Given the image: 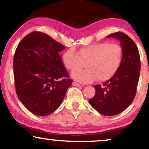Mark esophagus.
Wrapping results in <instances>:
<instances>
[{
    "label": "esophagus",
    "instance_id": "1",
    "mask_svg": "<svg viewBox=\"0 0 149 149\" xmlns=\"http://www.w3.org/2000/svg\"><path fill=\"white\" fill-rule=\"evenodd\" d=\"M72 84H73V86H82V84H79V83H78V82H73V83H72Z\"/></svg>",
    "mask_w": 149,
    "mask_h": 149
}]
</instances>
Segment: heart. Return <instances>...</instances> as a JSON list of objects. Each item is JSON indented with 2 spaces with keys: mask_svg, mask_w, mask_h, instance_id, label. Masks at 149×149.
I'll list each match as a JSON object with an SVG mask.
<instances>
[{
  "mask_svg": "<svg viewBox=\"0 0 149 149\" xmlns=\"http://www.w3.org/2000/svg\"><path fill=\"white\" fill-rule=\"evenodd\" d=\"M122 61V49L116 43L100 42L81 47L78 54L73 49L64 53V65L71 72H75L86 64L88 69L72 75L77 81L83 83L97 78L99 82L110 80L117 73Z\"/></svg>",
  "mask_w": 149,
  "mask_h": 149,
  "instance_id": "obj_1",
  "label": "heart"
}]
</instances>
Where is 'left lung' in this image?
I'll list each match as a JSON object with an SVG mask.
<instances>
[{"label": "left lung", "mask_w": 149, "mask_h": 149, "mask_svg": "<svg viewBox=\"0 0 149 149\" xmlns=\"http://www.w3.org/2000/svg\"><path fill=\"white\" fill-rule=\"evenodd\" d=\"M107 37L116 38L121 42V65L114 76L104 82L102 86H94L95 95L88 102L100 113L113 116L125 110L135 98L141 65L137 45L126 33L119 31Z\"/></svg>", "instance_id": "obj_1"}]
</instances>
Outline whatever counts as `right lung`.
<instances>
[{"label": "right lung", "mask_w": 149, "mask_h": 149, "mask_svg": "<svg viewBox=\"0 0 149 149\" xmlns=\"http://www.w3.org/2000/svg\"><path fill=\"white\" fill-rule=\"evenodd\" d=\"M64 49L49 35L33 31L22 39L15 52L17 96L36 116H46L56 111L72 84L58 54Z\"/></svg>", "instance_id": "1"}]
</instances>
